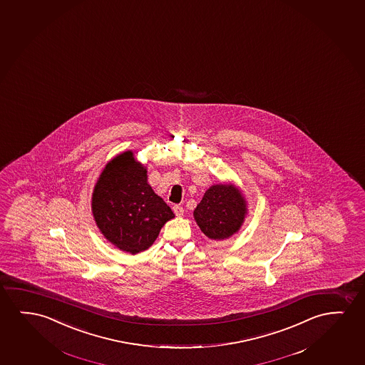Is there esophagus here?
Returning a JSON list of instances; mask_svg holds the SVG:
<instances>
[{"instance_id": "34e87169", "label": "esophagus", "mask_w": 365, "mask_h": 365, "mask_svg": "<svg viewBox=\"0 0 365 365\" xmlns=\"http://www.w3.org/2000/svg\"><path fill=\"white\" fill-rule=\"evenodd\" d=\"M173 212H175V215L177 217H182L183 213H185V210H183V207H180V205H175L173 207Z\"/></svg>"}]
</instances>
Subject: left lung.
<instances>
[{"label":"left lung","instance_id":"8db88e82","mask_svg":"<svg viewBox=\"0 0 365 365\" xmlns=\"http://www.w3.org/2000/svg\"><path fill=\"white\" fill-rule=\"evenodd\" d=\"M248 213L247 200L233 183L210 185L197 205L193 217L210 240H228L238 233Z\"/></svg>","mask_w":365,"mask_h":365}]
</instances>
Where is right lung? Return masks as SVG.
<instances>
[{"instance_id": "obj_1", "label": "right lung", "mask_w": 365, "mask_h": 365, "mask_svg": "<svg viewBox=\"0 0 365 365\" xmlns=\"http://www.w3.org/2000/svg\"><path fill=\"white\" fill-rule=\"evenodd\" d=\"M147 168L132 150L105 165L92 193V215L106 240L137 255L155 243L173 212L148 185Z\"/></svg>"}]
</instances>
